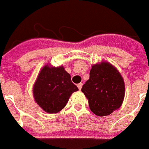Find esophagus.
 Instances as JSON below:
<instances>
[{
    "label": "esophagus",
    "instance_id": "1",
    "mask_svg": "<svg viewBox=\"0 0 149 149\" xmlns=\"http://www.w3.org/2000/svg\"><path fill=\"white\" fill-rule=\"evenodd\" d=\"M77 86H78L79 90H81V89H82V86H83V83H79V84L77 85Z\"/></svg>",
    "mask_w": 149,
    "mask_h": 149
}]
</instances>
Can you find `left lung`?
<instances>
[{
  "label": "left lung",
  "instance_id": "8db88e82",
  "mask_svg": "<svg viewBox=\"0 0 149 149\" xmlns=\"http://www.w3.org/2000/svg\"><path fill=\"white\" fill-rule=\"evenodd\" d=\"M91 111L99 116H108L122 105L125 86L122 75L111 63L95 64L89 79L82 87Z\"/></svg>",
  "mask_w": 149,
  "mask_h": 149
}]
</instances>
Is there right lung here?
<instances>
[{
    "label": "right lung",
    "mask_w": 149,
    "mask_h": 149,
    "mask_svg": "<svg viewBox=\"0 0 149 149\" xmlns=\"http://www.w3.org/2000/svg\"><path fill=\"white\" fill-rule=\"evenodd\" d=\"M79 91L63 66H44L33 88L35 102L46 112L57 113L64 108L73 92Z\"/></svg>",
    "instance_id": "1"
}]
</instances>
